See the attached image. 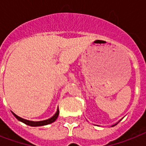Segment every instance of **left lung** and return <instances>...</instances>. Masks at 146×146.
Returning <instances> with one entry per match:
<instances>
[{
	"label": "left lung",
	"mask_w": 146,
	"mask_h": 146,
	"mask_svg": "<svg viewBox=\"0 0 146 146\" xmlns=\"http://www.w3.org/2000/svg\"><path fill=\"white\" fill-rule=\"evenodd\" d=\"M116 124H117V123H116ZM116 124H114V125H113V126H112V127H113V126H115V125H116Z\"/></svg>",
	"instance_id": "obj_1"
}]
</instances>
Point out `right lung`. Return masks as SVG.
I'll use <instances>...</instances> for the list:
<instances>
[{"label": "right lung", "instance_id": "obj_1", "mask_svg": "<svg viewBox=\"0 0 146 146\" xmlns=\"http://www.w3.org/2000/svg\"><path fill=\"white\" fill-rule=\"evenodd\" d=\"M13 114L14 115V117L17 118V120L21 121V122L26 123V124L29 125V126H31V127H40V126H44V125H48L50 124L51 123L54 122L55 120H57V118L58 117V115H59V110L57 108V112L55 113V114L53 117H51L50 118L48 119V120H42V121H31V120H25L23 118L20 117L19 116H17V114H15L13 112H12Z\"/></svg>", "mask_w": 146, "mask_h": 146}]
</instances>
